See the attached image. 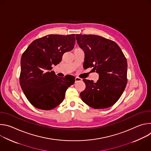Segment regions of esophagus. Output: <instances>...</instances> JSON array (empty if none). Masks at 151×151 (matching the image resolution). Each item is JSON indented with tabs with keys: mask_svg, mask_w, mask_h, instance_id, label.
Segmentation results:
<instances>
[{
	"mask_svg": "<svg viewBox=\"0 0 151 151\" xmlns=\"http://www.w3.org/2000/svg\"><path fill=\"white\" fill-rule=\"evenodd\" d=\"M75 79V82H78V81H82V79L80 78H78V77H76Z\"/></svg>",
	"mask_w": 151,
	"mask_h": 151,
	"instance_id": "esophagus-1",
	"label": "esophagus"
}]
</instances>
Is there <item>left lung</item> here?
Wrapping results in <instances>:
<instances>
[{"mask_svg":"<svg viewBox=\"0 0 151 151\" xmlns=\"http://www.w3.org/2000/svg\"><path fill=\"white\" fill-rule=\"evenodd\" d=\"M79 47L85 54L83 66L93 68L99 80L83 79L85 89L82 100L94 109H105L114 105L122 94L127 83V62L115 42L93 35H76Z\"/></svg>","mask_w":151,"mask_h":151,"instance_id":"8db88e82","label":"left lung"}]
</instances>
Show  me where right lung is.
Returning a JSON list of instances; mask_svg holds the SVG:
<instances>
[{"label":"right lung","mask_w":151,"mask_h":151,"mask_svg":"<svg viewBox=\"0 0 151 151\" xmlns=\"http://www.w3.org/2000/svg\"><path fill=\"white\" fill-rule=\"evenodd\" d=\"M75 35H49L33 41L21 58L19 83L29 102L42 110H51L64 100L75 79L58 77L52 65L73 49Z\"/></svg>","instance_id":"right-lung-1"}]
</instances>
